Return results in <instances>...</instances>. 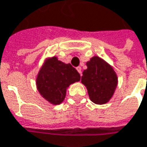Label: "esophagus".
<instances>
[{
	"mask_svg": "<svg viewBox=\"0 0 147 147\" xmlns=\"http://www.w3.org/2000/svg\"><path fill=\"white\" fill-rule=\"evenodd\" d=\"M76 70H77V71L79 72V73L80 74V76H82V71H81V70H82V68H81L80 67H77Z\"/></svg>",
	"mask_w": 147,
	"mask_h": 147,
	"instance_id": "1",
	"label": "esophagus"
}]
</instances>
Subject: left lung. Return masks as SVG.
Wrapping results in <instances>:
<instances>
[{
    "mask_svg": "<svg viewBox=\"0 0 147 147\" xmlns=\"http://www.w3.org/2000/svg\"><path fill=\"white\" fill-rule=\"evenodd\" d=\"M81 83L88 90L89 98L95 104H105L112 98L118 85L116 72L102 58L93 56L87 62Z\"/></svg>",
    "mask_w": 147,
    "mask_h": 147,
    "instance_id": "8db88e82",
    "label": "left lung"
}]
</instances>
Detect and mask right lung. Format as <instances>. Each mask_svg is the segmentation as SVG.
Here are the masks:
<instances>
[{"instance_id":"right-lung-1","label":"right lung","mask_w":147,"mask_h":147,"mask_svg":"<svg viewBox=\"0 0 147 147\" xmlns=\"http://www.w3.org/2000/svg\"><path fill=\"white\" fill-rule=\"evenodd\" d=\"M80 80V75L70 63H64L56 56L45 59L36 80L38 91L45 100L59 105L66 97L67 88Z\"/></svg>"}]
</instances>
